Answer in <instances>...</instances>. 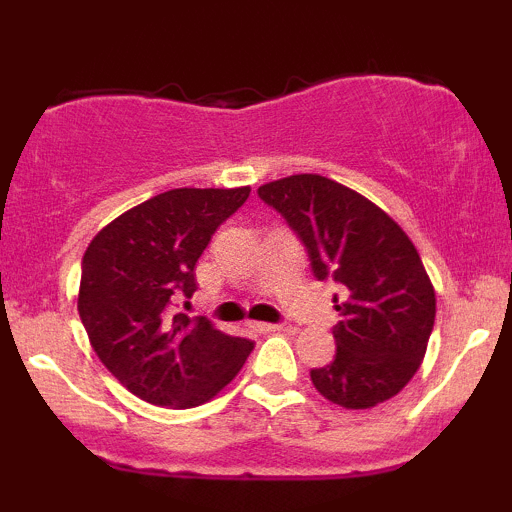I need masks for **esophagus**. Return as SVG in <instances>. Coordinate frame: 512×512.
<instances>
[{
	"mask_svg": "<svg viewBox=\"0 0 512 512\" xmlns=\"http://www.w3.org/2000/svg\"><path fill=\"white\" fill-rule=\"evenodd\" d=\"M250 327H252V330H255V332H260V334H272V332L284 330V327L274 325V322H252Z\"/></svg>",
	"mask_w": 512,
	"mask_h": 512,
	"instance_id": "esophagus-1",
	"label": "esophagus"
}]
</instances>
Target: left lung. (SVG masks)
<instances>
[{
  "label": "left lung",
  "instance_id": "8db88e82",
  "mask_svg": "<svg viewBox=\"0 0 512 512\" xmlns=\"http://www.w3.org/2000/svg\"><path fill=\"white\" fill-rule=\"evenodd\" d=\"M257 195L301 238L315 279L344 289V303L334 296L337 354L310 370L317 392L346 409L395 397L424 361L436 320V291L414 243L370 199L322 175H289Z\"/></svg>",
  "mask_w": 512,
  "mask_h": 512
}]
</instances>
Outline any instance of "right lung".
I'll list each match as a JSON object with an SVG mask.
<instances>
[{
    "label": "right lung",
    "instance_id": "right-lung-1",
    "mask_svg": "<svg viewBox=\"0 0 512 512\" xmlns=\"http://www.w3.org/2000/svg\"><path fill=\"white\" fill-rule=\"evenodd\" d=\"M248 197L250 187L161 192L117 216L86 248L79 317L103 366L144 402L199 407L250 356V339L223 334L207 317L168 313L175 298L197 291V260Z\"/></svg>",
    "mask_w": 512,
    "mask_h": 512
}]
</instances>
